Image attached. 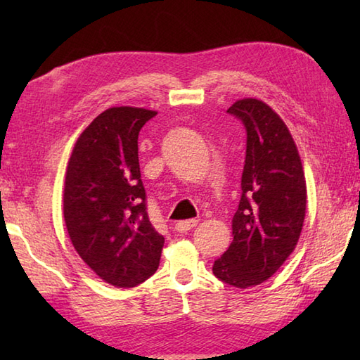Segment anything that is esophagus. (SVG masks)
I'll return each mask as SVG.
<instances>
[{"label": "esophagus", "instance_id": "1", "mask_svg": "<svg viewBox=\"0 0 360 360\" xmlns=\"http://www.w3.org/2000/svg\"><path fill=\"white\" fill-rule=\"evenodd\" d=\"M196 224H198V219H184V221H178V223H176V231L178 232H187V231H190V229H193V227H196Z\"/></svg>", "mask_w": 360, "mask_h": 360}]
</instances>
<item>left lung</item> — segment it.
<instances>
[{
  "instance_id": "1",
  "label": "left lung",
  "mask_w": 360,
  "mask_h": 360,
  "mask_svg": "<svg viewBox=\"0 0 360 360\" xmlns=\"http://www.w3.org/2000/svg\"><path fill=\"white\" fill-rule=\"evenodd\" d=\"M227 112L246 128V160L233 241L215 259L213 274L246 289L272 277L295 249L307 212V182L292 136L271 106L243 98Z\"/></svg>"
}]
</instances>
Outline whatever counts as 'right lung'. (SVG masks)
<instances>
[{"instance_id":"obj_1","label":"right lung","mask_w":360,"mask_h":360,"mask_svg":"<svg viewBox=\"0 0 360 360\" xmlns=\"http://www.w3.org/2000/svg\"><path fill=\"white\" fill-rule=\"evenodd\" d=\"M156 111L114 106L91 122L68 162L63 215L72 246L103 281L134 288L156 272L164 236L151 226L137 137Z\"/></svg>"}]
</instances>
